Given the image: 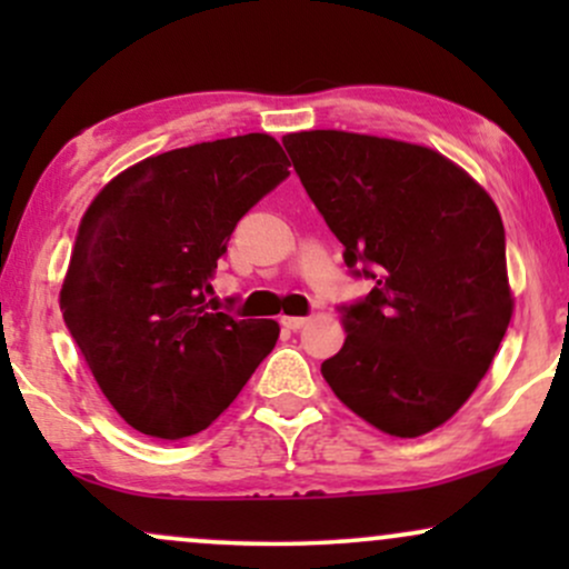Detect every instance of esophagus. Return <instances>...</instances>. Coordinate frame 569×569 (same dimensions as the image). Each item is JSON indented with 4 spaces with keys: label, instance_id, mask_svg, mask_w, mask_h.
I'll list each match as a JSON object with an SVG mask.
<instances>
[{
    "label": "esophagus",
    "instance_id": "obj_1",
    "mask_svg": "<svg viewBox=\"0 0 569 569\" xmlns=\"http://www.w3.org/2000/svg\"><path fill=\"white\" fill-rule=\"evenodd\" d=\"M307 321H310V318H302V316H283V318H280V323H283L286 329H291V331H299L302 326H307Z\"/></svg>",
    "mask_w": 569,
    "mask_h": 569
}]
</instances>
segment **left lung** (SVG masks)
<instances>
[{"label": "left lung", "mask_w": 569, "mask_h": 569, "mask_svg": "<svg viewBox=\"0 0 569 569\" xmlns=\"http://www.w3.org/2000/svg\"><path fill=\"white\" fill-rule=\"evenodd\" d=\"M283 143L345 264L375 280L363 302L342 307L348 337L321 363L323 380L382 433H430L471 398L511 323L498 206L420 143L348 130Z\"/></svg>", "instance_id": "obj_1"}]
</instances>
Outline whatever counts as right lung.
Instances as JSON below:
<instances>
[{"instance_id": "add662e5", "label": "right lung", "mask_w": 569, "mask_h": 569, "mask_svg": "<svg viewBox=\"0 0 569 569\" xmlns=\"http://www.w3.org/2000/svg\"><path fill=\"white\" fill-rule=\"evenodd\" d=\"M289 166L267 133L192 143L117 173L84 211L58 302L101 393L139 433H200L276 348V321L213 312L211 278L234 224Z\"/></svg>"}]
</instances>
